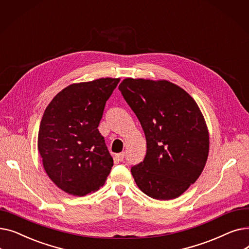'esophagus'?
Listing matches in <instances>:
<instances>
[{"label":"esophagus","instance_id":"esophagus-1","mask_svg":"<svg viewBox=\"0 0 249 249\" xmlns=\"http://www.w3.org/2000/svg\"><path fill=\"white\" fill-rule=\"evenodd\" d=\"M124 156H125V153L124 152H121V153H118L116 154V159L119 160V161H122L124 160Z\"/></svg>","mask_w":249,"mask_h":249}]
</instances>
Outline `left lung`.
I'll list each match as a JSON object with an SVG mask.
<instances>
[{"label": "left lung", "mask_w": 249, "mask_h": 249, "mask_svg": "<svg viewBox=\"0 0 249 249\" xmlns=\"http://www.w3.org/2000/svg\"><path fill=\"white\" fill-rule=\"evenodd\" d=\"M119 89L146 138L144 160L132 166L138 188L156 200L176 199L198 179L209 154V132L196 101L168 81L127 77Z\"/></svg>", "instance_id": "obj_1"}]
</instances>
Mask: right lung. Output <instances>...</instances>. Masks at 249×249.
I'll use <instances>...</instances> for the list:
<instances>
[{
  "mask_svg": "<svg viewBox=\"0 0 249 249\" xmlns=\"http://www.w3.org/2000/svg\"><path fill=\"white\" fill-rule=\"evenodd\" d=\"M120 78L102 77L64 88L46 107L38 132L43 167L54 184L83 197L102 187L113 159L98 130Z\"/></svg>",
  "mask_w": 249,
  "mask_h": 249,
  "instance_id": "obj_1",
  "label": "right lung"
}]
</instances>
